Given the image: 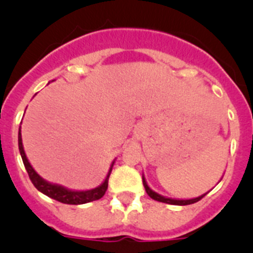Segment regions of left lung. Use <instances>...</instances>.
<instances>
[{
    "mask_svg": "<svg viewBox=\"0 0 253 253\" xmlns=\"http://www.w3.org/2000/svg\"><path fill=\"white\" fill-rule=\"evenodd\" d=\"M143 185H144V187H146V191L147 194H148L149 196H151L153 200H157V202H161V203H166V204H172V205H189V204H194V203L199 202V200H202L203 198H204L207 194H204V195L199 196V198H195V199H189V200H175V199H169V198H165V196H161L158 195L157 193H154V191H152L151 189H149V186L147 185L146 180H144V177H143Z\"/></svg>",
    "mask_w": 253,
    "mask_h": 253,
    "instance_id": "8db88e82",
    "label": "left lung"
}]
</instances>
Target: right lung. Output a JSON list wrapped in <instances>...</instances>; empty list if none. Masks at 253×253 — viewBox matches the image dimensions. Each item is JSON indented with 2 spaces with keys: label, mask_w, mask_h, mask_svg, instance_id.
I'll list each match as a JSON object with an SVG mask.
<instances>
[{
  "label": "right lung",
  "mask_w": 253,
  "mask_h": 253,
  "mask_svg": "<svg viewBox=\"0 0 253 253\" xmlns=\"http://www.w3.org/2000/svg\"><path fill=\"white\" fill-rule=\"evenodd\" d=\"M19 149L20 154H21L22 162H24V166H25L26 171H28V175L30 177L31 182L39 190L40 193L45 194L49 198L54 199L57 202L63 203V204H72V205H78V204H86V203L95 202V200H99L102 196L105 195L107 190V184H109V177H110L111 169H113V165L110 167V171L107 173L106 178L102 182L101 186L96 187L92 190H87V191H71V190H67L62 186H58V185H53L46 182L45 180L40 177L37 172L34 171V169L31 167V165L29 163L28 158H26V154L24 152V147H22V139H21V130H19Z\"/></svg>",
  "instance_id": "1"
}]
</instances>
